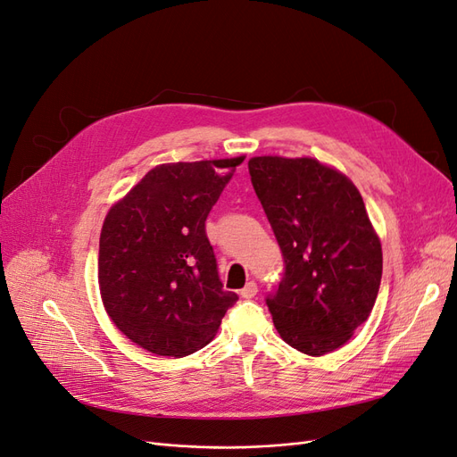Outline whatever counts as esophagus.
<instances>
[{
    "label": "esophagus",
    "mask_w": 457,
    "mask_h": 457,
    "mask_svg": "<svg viewBox=\"0 0 457 457\" xmlns=\"http://www.w3.org/2000/svg\"><path fill=\"white\" fill-rule=\"evenodd\" d=\"M240 295L244 297V299H252V297H255L257 295V284L252 280V282H247L242 289H240Z\"/></svg>",
    "instance_id": "obj_1"
}]
</instances>
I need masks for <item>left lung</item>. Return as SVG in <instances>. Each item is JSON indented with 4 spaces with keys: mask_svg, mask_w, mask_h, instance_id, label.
<instances>
[{
    "mask_svg": "<svg viewBox=\"0 0 457 457\" xmlns=\"http://www.w3.org/2000/svg\"><path fill=\"white\" fill-rule=\"evenodd\" d=\"M255 195L284 255V278L267 295L280 337L322 356L347 343L376 303L383 253L358 188L312 158L247 162Z\"/></svg>",
    "mask_w": 457,
    "mask_h": 457,
    "instance_id": "8db88e82",
    "label": "left lung"
}]
</instances>
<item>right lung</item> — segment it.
<instances>
[{
    "label": "right lung",
    "instance_id": "obj_1",
    "mask_svg": "<svg viewBox=\"0 0 457 457\" xmlns=\"http://www.w3.org/2000/svg\"><path fill=\"white\" fill-rule=\"evenodd\" d=\"M242 162L156 165L110 207L99 242L101 297L139 347L175 358L196 353L238 301L219 280L205 219Z\"/></svg>",
    "mask_w": 457,
    "mask_h": 457
}]
</instances>
